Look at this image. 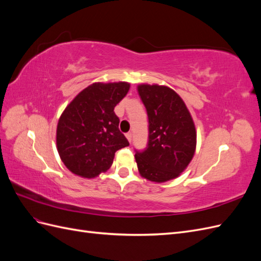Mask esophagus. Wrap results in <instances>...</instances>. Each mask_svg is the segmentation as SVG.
<instances>
[{
    "label": "esophagus",
    "instance_id": "esophagus-1",
    "mask_svg": "<svg viewBox=\"0 0 261 261\" xmlns=\"http://www.w3.org/2000/svg\"><path fill=\"white\" fill-rule=\"evenodd\" d=\"M132 137H133V134L130 132L126 134V138L128 139V141H132Z\"/></svg>",
    "mask_w": 261,
    "mask_h": 261
}]
</instances>
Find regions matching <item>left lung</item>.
Masks as SVG:
<instances>
[{
    "label": "left lung",
    "instance_id": "obj_1",
    "mask_svg": "<svg viewBox=\"0 0 261 261\" xmlns=\"http://www.w3.org/2000/svg\"><path fill=\"white\" fill-rule=\"evenodd\" d=\"M138 92L147 110L148 143L135 149L141 176L162 183L175 178L193 159L196 129L178 94L169 87L140 85Z\"/></svg>",
    "mask_w": 261,
    "mask_h": 261
}]
</instances>
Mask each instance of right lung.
Returning a JSON list of instances; mask_svg holds the SVG:
<instances>
[{
  "label": "right lung",
  "mask_w": 261,
  "mask_h": 261,
  "mask_svg": "<svg viewBox=\"0 0 261 261\" xmlns=\"http://www.w3.org/2000/svg\"><path fill=\"white\" fill-rule=\"evenodd\" d=\"M128 90L127 83L92 84L64 110L58 124L57 145L70 172L96 177L110 169L117 150L129 146L114 113L115 106Z\"/></svg>",
  "instance_id": "obj_1"
}]
</instances>
